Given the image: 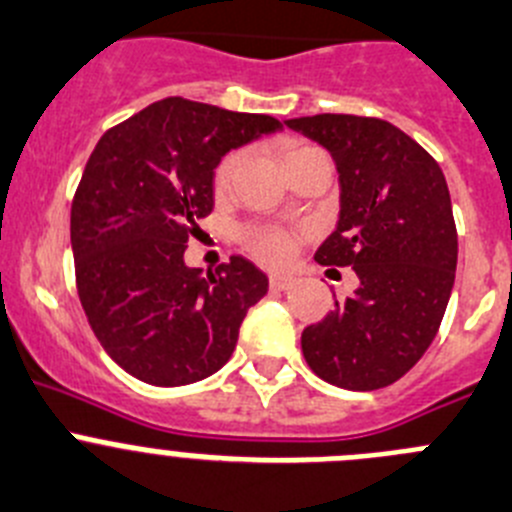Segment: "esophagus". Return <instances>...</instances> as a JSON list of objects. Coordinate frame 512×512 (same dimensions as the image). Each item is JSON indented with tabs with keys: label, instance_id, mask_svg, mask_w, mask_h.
Masks as SVG:
<instances>
[{
	"label": "esophagus",
	"instance_id": "1",
	"mask_svg": "<svg viewBox=\"0 0 512 512\" xmlns=\"http://www.w3.org/2000/svg\"><path fill=\"white\" fill-rule=\"evenodd\" d=\"M298 280L293 275H270V288L273 290H290Z\"/></svg>",
	"mask_w": 512,
	"mask_h": 512
}]
</instances>
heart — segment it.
Returning a JSON list of instances; mask_svg holds the SVG:
<instances>
[{"mask_svg": "<svg viewBox=\"0 0 512 512\" xmlns=\"http://www.w3.org/2000/svg\"><path fill=\"white\" fill-rule=\"evenodd\" d=\"M301 150H308V147H290L288 153H285V160L298 155ZM237 163L239 155H227V158L219 163V168H216L214 173L216 188H224L232 181V173L234 168H237ZM242 239H245L247 250H250L257 260L265 262V265H283V262H288L290 252H293V239H290V234L280 227H267V224L250 227L245 229Z\"/></svg>", "mask_w": 512, "mask_h": 512, "instance_id": "obj_1", "label": "heart"}]
</instances>
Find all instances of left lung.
Wrapping results in <instances>:
<instances>
[{
  "label": "left lung",
  "mask_w": 512,
  "mask_h": 512,
  "mask_svg": "<svg viewBox=\"0 0 512 512\" xmlns=\"http://www.w3.org/2000/svg\"><path fill=\"white\" fill-rule=\"evenodd\" d=\"M285 124L329 150L339 173V222L313 257L359 278L347 301L303 329V357L336 388H385L431 347L454 288L446 178L416 140L382 119L316 114Z\"/></svg>",
  "instance_id": "left-lung-1"
}]
</instances>
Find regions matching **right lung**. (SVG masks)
<instances>
[{"mask_svg":"<svg viewBox=\"0 0 512 512\" xmlns=\"http://www.w3.org/2000/svg\"><path fill=\"white\" fill-rule=\"evenodd\" d=\"M283 130L267 114L168 96L101 135L71 206L78 298L109 357L158 388L222 370L267 275L245 257L204 273L183 252L214 209L229 150Z\"/></svg>","mask_w":512,"mask_h":512,"instance_id":"right-lung-1","label":"right lung"}]
</instances>
